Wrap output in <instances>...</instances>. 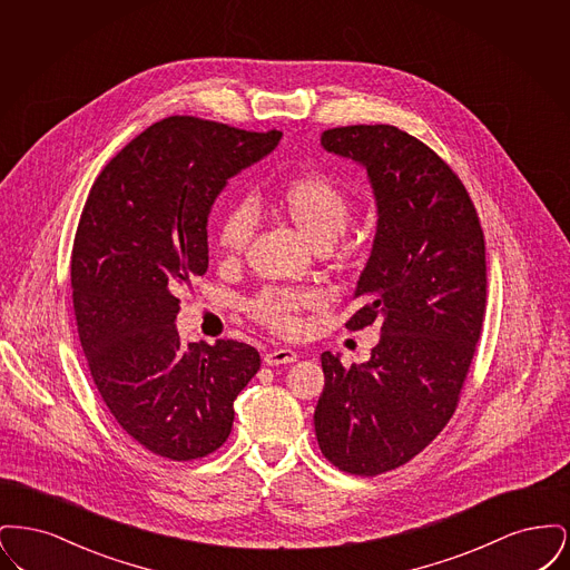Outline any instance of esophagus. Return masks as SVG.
I'll return each mask as SVG.
<instances>
[{"label": "esophagus", "instance_id": "esophagus-1", "mask_svg": "<svg viewBox=\"0 0 570 570\" xmlns=\"http://www.w3.org/2000/svg\"><path fill=\"white\" fill-rule=\"evenodd\" d=\"M297 353L293 348H275L265 354V363L267 365H286V363H295Z\"/></svg>", "mask_w": 570, "mask_h": 570}]
</instances>
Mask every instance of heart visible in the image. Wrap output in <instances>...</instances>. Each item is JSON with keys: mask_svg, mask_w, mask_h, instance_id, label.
Here are the masks:
<instances>
[{"mask_svg": "<svg viewBox=\"0 0 570 570\" xmlns=\"http://www.w3.org/2000/svg\"><path fill=\"white\" fill-rule=\"evenodd\" d=\"M275 207L288 217L298 233L314 245H331L348 226L353 216V200L346 190L325 173L295 177L275 194ZM256 219L247 205L230 207L217 226V244L235 256L252 242ZM318 303V295L309 291L269 288L249 303V314L277 333H295L298 314Z\"/></svg>", "mask_w": 570, "mask_h": 570, "instance_id": "heart-1", "label": "heart"}]
</instances>
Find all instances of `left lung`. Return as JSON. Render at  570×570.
Returning a JSON list of instances; mask_svg holds the SVG:
<instances>
[{
	"mask_svg": "<svg viewBox=\"0 0 570 570\" xmlns=\"http://www.w3.org/2000/svg\"><path fill=\"white\" fill-rule=\"evenodd\" d=\"M321 145L361 164L376 198L346 326L379 323L380 342L351 367L323 353L314 428L335 468L376 476L419 455L458 407L488 301L485 237L460 177L419 138L379 124L325 130Z\"/></svg>",
	"mask_w": 570,
	"mask_h": 570,
	"instance_id": "1",
	"label": "left lung"
}]
</instances>
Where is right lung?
Wrapping results in <instances>:
<instances>
[{
	"label": "right lung",
	"mask_w": 570,
	"mask_h": 570,
	"mask_svg": "<svg viewBox=\"0 0 570 570\" xmlns=\"http://www.w3.org/2000/svg\"><path fill=\"white\" fill-rule=\"evenodd\" d=\"M279 138L166 117L105 166L82 207L70 269L82 353L121 430L166 460L219 449L237 395L261 370L244 342H181L177 293L209 267L219 191Z\"/></svg>",
	"instance_id": "add662e5"
}]
</instances>
